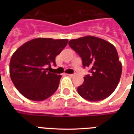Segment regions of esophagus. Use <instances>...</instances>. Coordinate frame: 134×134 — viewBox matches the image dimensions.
Here are the masks:
<instances>
[{
	"mask_svg": "<svg viewBox=\"0 0 134 134\" xmlns=\"http://www.w3.org/2000/svg\"><path fill=\"white\" fill-rule=\"evenodd\" d=\"M68 75L69 76H71V77H72V76H74L75 74H68Z\"/></svg>",
	"mask_w": 134,
	"mask_h": 134,
	"instance_id": "34e87169",
	"label": "esophagus"
}]
</instances>
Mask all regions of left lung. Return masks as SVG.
Segmentation results:
<instances>
[{"mask_svg": "<svg viewBox=\"0 0 134 134\" xmlns=\"http://www.w3.org/2000/svg\"><path fill=\"white\" fill-rule=\"evenodd\" d=\"M91 74L84 77L78 93L89 101H99L111 95L120 80L122 66L115 46L103 39L85 36L68 42Z\"/></svg>", "mask_w": 134, "mask_h": 134, "instance_id": "left-lung-1", "label": "left lung"}]
</instances>
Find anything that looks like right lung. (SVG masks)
I'll return each mask as SVG.
<instances>
[{"instance_id":"1","label":"right lung","mask_w":134,"mask_h":134,"mask_svg":"<svg viewBox=\"0 0 134 134\" xmlns=\"http://www.w3.org/2000/svg\"><path fill=\"white\" fill-rule=\"evenodd\" d=\"M68 40L36 38L27 41L13 54L10 76L16 89L25 97L35 101L49 98L58 89L61 75L48 71L55 64V57Z\"/></svg>"}]
</instances>
